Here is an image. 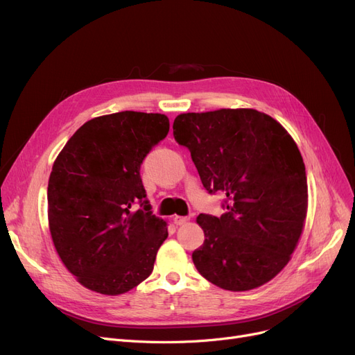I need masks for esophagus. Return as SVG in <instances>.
I'll use <instances>...</instances> for the list:
<instances>
[{
  "instance_id": "1",
  "label": "esophagus",
  "mask_w": 355,
  "mask_h": 355,
  "mask_svg": "<svg viewBox=\"0 0 355 355\" xmlns=\"http://www.w3.org/2000/svg\"><path fill=\"white\" fill-rule=\"evenodd\" d=\"M190 220V217H187V216H175L174 217V223L177 226H182V225H185V223H187Z\"/></svg>"
}]
</instances>
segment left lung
<instances>
[{"label": "left lung", "mask_w": 355, "mask_h": 355, "mask_svg": "<svg viewBox=\"0 0 355 355\" xmlns=\"http://www.w3.org/2000/svg\"><path fill=\"white\" fill-rule=\"evenodd\" d=\"M173 128L204 189L227 197L225 214L197 217L206 236L193 252L197 270L226 291L265 285L288 265L305 226L306 173L295 141L254 109L181 114Z\"/></svg>", "instance_id": "left-lung-1"}]
</instances>
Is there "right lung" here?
I'll return each mask as SVG.
<instances>
[{
	"instance_id": "obj_1",
	"label": "right lung",
	"mask_w": 355,
	"mask_h": 355,
	"mask_svg": "<svg viewBox=\"0 0 355 355\" xmlns=\"http://www.w3.org/2000/svg\"><path fill=\"white\" fill-rule=\"evenodd\" d=\"M168 130L161 114L125 110L83 123L49 178V227L67 270L85 288L121 295L151 275L168 237L151 211L141 164ZM140 202L135 212L133 204Z\"/></svg>"
}]
</instances>
